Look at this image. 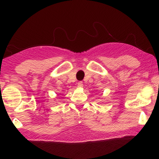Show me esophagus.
<instances>
[{
	"mask_svg": "<svg viewBox=\"0 0 159 159\" xmlns=\"http://www.w3.org/2000/svg\"><path fill=\"white\" fill-rule=\"evenodd\" d=\"M83 86V82H81V81H80V82H79L78 83V87L79 88H82Z\"/></svg>",
	"mask_w": 159,
	"mask_h": 159,
	"instance_id": "esophagus-1",
	"label": "esophagus"
}]
</instances>
